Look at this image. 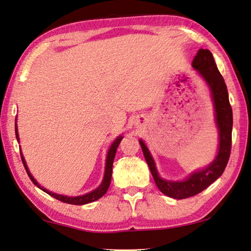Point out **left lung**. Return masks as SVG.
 I'll return each instance as SVG.
<instances>
[{
    "mask_svg": "<svg viewBox=\"0 0 251 251\" xmlns=\"http://www.w3.org/2000/svg\"><path fill=\"white\" fill-rule=\"evenodd\" d=\"M192 67L206 81L211 90L215 121L218 128V152L215 159L202 170L191 173L184 181H168L162 179L157 171L156 163L143 140L139 144L146 161L153 176L154 183L163 194L172 199L182 200L202 192L220 177L228 162L231 149V130H233V111L229 104L227 86L221 72L218 71L213 54L208 49H200L194 57Z\"/></svg>",
    "mask_w": 251,
    "mask_h": 251,
    "instance_id": "1",
    "label": "left lung"
}]
</instances>
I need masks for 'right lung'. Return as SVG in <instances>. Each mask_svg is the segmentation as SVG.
<instances>
[{
	"instance_id": "right-lung-1",
	"label": "right lung",
	"mask_w": 251,
	"mask_h": 251,
	"mask_svg": "<svg viewBox=\"0 0 251 251\" xmlns=\"http://www.w3.org/2000/svg\"><path fill=\"white\" fill-rule=\"evenodd\" d=\"M15 134H16V139H17V141H20V138H18L17 125H16V124H15ZM122 139H123L122 136H118V137H117L115 140H114V143L112 144L110 149H108L107 157H106L105 172H104V177H103L102 183L100 184L99 188L93 190L92 192H90V193H88V194H84V195H80V197H67V195H60V194L50 192V191H48L47 189H45V188H43V186H40V184L38 183V182L34 179L33 176H31V173L29 172L28 168H27L26 161H25L24 157H23L22 152H21V158H22L23 165H24L25 169H26L27 175H28V176H29V179L31 180V182H33V183H34L36 186H37V188H39L40 190H43L44 192H46L47 194H49L50 197L57 199V200H59V201H61V202H63V203H68V204H72V205H83V204H88V203L97 201V200L101 199V198L103 197V195L106 193V191L108 190V186H110V184H111L114 158H115V153H116L117 147H118V145H120Z\"/></svg>"
}]
</instances>
